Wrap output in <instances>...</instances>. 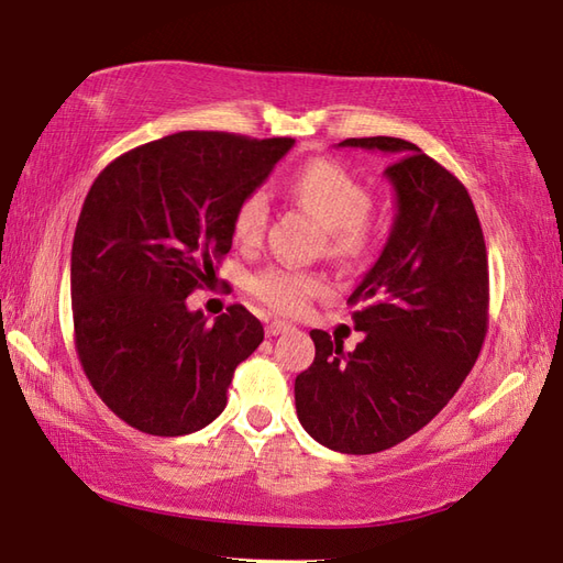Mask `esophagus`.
<instances>
[{
    "instance_id": "1",
    "label": "esophagus",
    "mask_w": 563,
    "mask_h": 563,
    "mask_svg": "<svg viewBox=\"0 0 563 563\" xmlns=\"http://www.w3.org/2000/svg\"><path fill=\"white\" fill-rule=\"evenodd\" d=\"M286 331H291V323H286V321H272V323H267V335L269 338L282 335Z\"/></svg>"
}]
</instances>
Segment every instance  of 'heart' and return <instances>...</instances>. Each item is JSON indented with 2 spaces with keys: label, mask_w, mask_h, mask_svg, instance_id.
<instances>
[{
  "label": "heart",
  "mask_w": 563,
  "mask_h": 563,
  "mask_svg": "<svg viewBox=\"0 0 563 563\" xmlns=\"http://www.w3.org/2000/svg\"><path fill=\"white\" fill-rule=\"evenodd\" d=\"M289 196L294 203L321 222L325 252L335 260H353L373 240V194L360 178L333 158H311L291 176ZM269 222L267 190L254 188L240 198L232 213V235L245 247L257 245ZM250 291L254 299L277 313H301L311 299L325 291V282L313 272L267 267L252 274Z\"/></svg>",
  "instance_id": "heart-1"
}]
</instances>
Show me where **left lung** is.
Returning a JSON list of instances; mask_svg holds the SVG:
<instances>
[{"label": "left lung", "instance_id": "left-lung-1", "mask_svg": "<svg viewBox=\"0 0 563 563\" xmlns=\"http://www.w3.org/2000/svg\"><path fill=\"white\" fill-rule=\"evenodd\" d=\"M341 146L385 152L397 216L379 260L347 303L365 338L353 353L311 331L316 357L296 377L301 427L331 451L377 453L427 427L481 355L487 252L465 186L417 144L363 136Z\"/></svg>", "mask_w": 563, "mask_h": 563}]
</instances>
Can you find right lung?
<instances>
[{"label": "right lung", "mask_w": 563, "mask_h": 563, "mask_svg": "<svg viewBox=\"0 0 563 563\" xmlns=\"http://www.w3.org/2000/svg\"><path fill=\"white\" fill-rule=\"evenodd\" d=\"M294 140L178 132L117 156L85 198L70 252L76 350L92 389L152 437L208 427L264 341L245 306L213 323L186 296L216 279L232 213Z\"/></svg>", "instance_id": "obj_1"}]
</instances>
